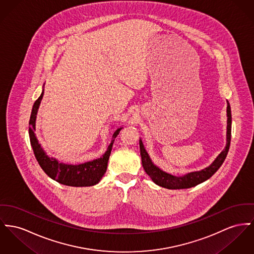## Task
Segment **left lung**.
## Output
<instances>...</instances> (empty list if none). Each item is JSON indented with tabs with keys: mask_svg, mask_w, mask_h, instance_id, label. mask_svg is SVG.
<instances>
[{
	"mask_svg": "<svg viewBox=\"0 0 254 254\" xmlns=\"http://www.w3.org/2000/svg\"><path fill=\"white\" fill-rule=\"evenodd\" d=\"M231 109L230 105L227 102V134H226V146L225 149L220 153L217 159L213 162L211 166L202 169L200 171L190 172L182 177H176L169 174L163 170L157 168L149 158L148 154L145 151L142 141L139 140V149L141 156V163L145 172L150 176L153 182L160 187L167 188L169 190H179V189H189L191 187L196 186L207 179H209L224 162L230 146L231 140Z\"/></svg>",
	"mask_w": 254,
	"mask_h": 254,
	"instance_id": "1",
	"label": "left lung"
}]
</instances>
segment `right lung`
<instances>
[{
	"mask_svg": "<svg viewBox=\"0 0 254 254\" xmlns=\"http://www.w3.org/2000/svg\"><path fill=\"white\" fill-rule=\"evenodd\" d=\"M43 97V92L34 102L32 110V115L29 122V134L30 140L34 150V156L44 172L52 178L53 180L66 186L87 187L96 185L101 180L105 174L108 166V161L111 155L114 139L119 135L121 128L118 129L112 136V142L110 143L108 150L99 159L93 160L81 165H65L59 163L58 160L49 158L43 149L40 147L36 136L34 135L35 131V119L39 104Z\"/></svg>",
	"mask_w": 254,
	"mask_h": 254,
	"instance_id": "1",
	"label": "right lung"
}]
</instances>
